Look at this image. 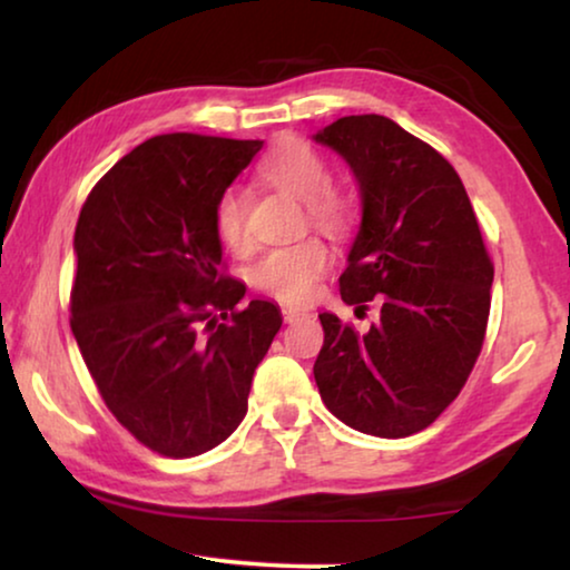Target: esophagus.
I'll return each mask as SVG.
<instances>
[{
  "label": "esophagus",
  "mask_w": 570,
  "mask_h": 570,
  "mask_svg": "<svg viewBox=\"0 0 570 570\" xmlns=\"http://www.w3.org/2000/svg\"><path fill=\"white\" fill-rule=\"evenodd\" d=\"M303 316H308V311H306V308L283 306V318H285V324H293V322H298V318H303Z\"/></svg>",
  "instance_id": "34e87169"
}]
</instances>
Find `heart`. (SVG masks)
<instances>
[{
  "label": "heart",
  "instance_id": "1",
  "mask_svg": "<svg viewBox=\"0 0 570 570\" xmlns=\"http://www.w3.org/2000/svg\"><path fill=\"white\" fill-rule=\"evenodd\" d=\"M262 174L275 189L301 199L308 220L330 233L347 230L353 207L340 189H334L332 170L314 147L293 139L277 147L264 160ZM215 233L233 252L248 246L246 191L228 186L215 202ZM332 267V252L322 238H303L295 244L275 246L254 264L252 283L262 293L283 303H303L314 295L318 279Z\"/></svg>",
  "mask_w": 570,
  "mask_h": 570
}]
</instances>
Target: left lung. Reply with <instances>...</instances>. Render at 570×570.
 <instances>
[{"mask_svg":"<svg viewBox=\"0 0 570 570\" xmlns=\"http://www.w3.org/2000/svg\"><path fill=\"white\" fill-rule=\"evenodd\" d=\"M318 142L350 163L363 220L340 295L381 306L368 332L318 314L314 379L326 410L355 431L404 439L456 400L478 363L490 316L493 262L454 166L379 114L345 116Z\"/></svg>","mask_w":570,"mask_h":570,"instance_id":"8db88e82","label":"left lung"}]
</instances>
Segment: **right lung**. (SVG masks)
I'll return each mask as SVG.
<instances>
[{
    "label": "right lung",
    "instance_id": "1",
    "mask_svg": "<svg viewBox=\"0 0 570 570\" xmlns=\"http://www.w3.org/2000/svg\"><path fill=\"white\" fill-rule=\"evenodd\" d=\"M259 139L150 137L85 199L69 324L111 415L155 454L199 456L236 431L256 365L283 326L269 301L238 308L215 202Z\"/></svg>",
    "mask_w": 570,
    "mask_h": 570
}]
</instances>
